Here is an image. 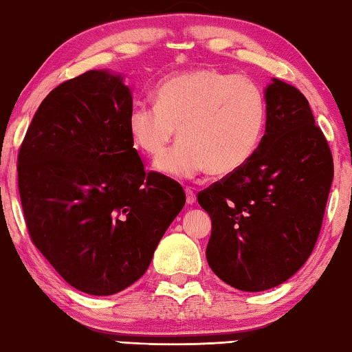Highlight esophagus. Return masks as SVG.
Here are the masks:
<instances>
[{"label": "esophagus", "instance_id": "obj_1", "mask_svg": "<svg viewBox=\"0 0 352 352\" xmlns=\"http://www.w3.org/2000/svg\"><path fill=\"white\" fill-rule=\"evenodd\" d=\"M195 192H194V189H190V187H186V201L189 205H192L195 201Z\"/></svg>", "mask_w": 352, "mask_h": 352}]
</instances>
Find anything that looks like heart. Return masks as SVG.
<instances>
[{
    "label": "heart",
    "instance_id": "heart-1",
    "mask_svg": "<svg viewBox=\"0 0 352 352\" xmlns=\"http://www.w3.org/2000/svg\"><path fill=\"white\" fill-rule=\"evenodd\" d=\"M267 107L253 80L210 67L173 74L155 89V104H136L128 117L129 136L147 157L175 148L157 168L175 177L201 171L229 176L248 163L266 129Z\"/></svg>",
    "mask_w": 352,
    "mask_h": 352
}]
</instances>
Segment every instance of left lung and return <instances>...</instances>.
Segmentation results:
<instances>
[{
    "instance_id": "obj_1",
    "label": "left lung",
    "mask_w": 352,
    "mask_h": 352,
    "mask_svg": "<svg viewBox=\"0 0 352 352\" xmlns=\"http://www.w3.org/2000/svg\"><path fill=\"white\" fill-rule=\"evenodd\" d=\"M266 104L254 155L197 194L211 218V271L243 292L280 285L306 263L333 181L330 146L300 89L274 78Z\"/></svg>"
}]
</instances>
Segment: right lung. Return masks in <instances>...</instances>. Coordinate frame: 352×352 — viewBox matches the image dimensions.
Segmentation results:
<instances>
[{
	"instance_id": "obj_1",
	"label": "right lung",
	"mask_w": 352,
	"mask_h": 352,
	"mask_svg": "<svg viewBox=\"0 0 352 352\" xmlns=\"http://www.w3.org/2000/svg\"><path fill=\"white\" fill-rule=\"evenodd\" d=\"M120 76L89 70L38 107L17 155L28 235L76 290L107 296L144 276L186 204L179 182L144 170Z\"/></svg>"
}]
</instances>
